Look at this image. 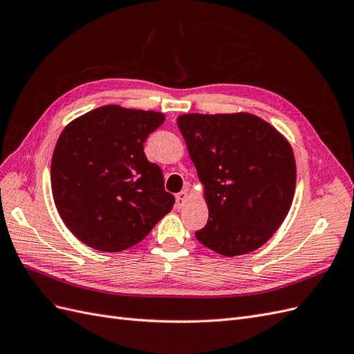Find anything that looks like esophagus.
Returning a JSON list of instances; mask_svg holds the SVG:
<instances>
[{
	"mask_svg": "<svg viewBox=\"0 0 354 354\" xmlns=\"http://www.w3.org/2000/svg\"><path fill=\"white\" fill-rule=\"evenodd\" d=\"M187 199H189V195H187V192L186 190H183V192H180V194H177L176 195V205H177V208H181L185 205V203L187 202Z\"/></svg>",
	"mask_w": 354,
	"mask_h": 354,
	"instance_id": "1",
	"label": "esophagus"
}]
</instances>
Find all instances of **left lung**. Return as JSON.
I'll list each match as a JSON object with an SVG mask.
<instances>
[{"label":"left lung","mask_w":354,"mask_h":354,"mask_svg":"<svg viewBox=\"0 0 354 354\" xmlns=\"http://www.w3.org/2000/svg\"><path fill=\"white\" fill-rule=\"evenodd\" d=\"M177 125L203 185L207 226L195 233L221 255L260 248L279 229L295 192L286 138L252 113H185Z\"/></svg>","instance_id":"1"}]
</instances>
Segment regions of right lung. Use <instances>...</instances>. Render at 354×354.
I'll use <instances>...</instances> for the list:
<instances>
[{
  "mask_svg": "<svg viewBox=\"0 0 354 354\" xmlns=\"http://www.w3.org/2000/svg\"><path fill=\"white\" fill-rule=\"evenodd\" d=\"M165 121L153 111L108 104L73 120L51 159V190L66 227L104 252L143 241L173 209L162 169L149 162L143 143Z\"/></svg>",
  "mask_w": 354,
  "mask_h": 354,
  "instance_id": "1",
  "label": "right lung"
}]
</instances>
